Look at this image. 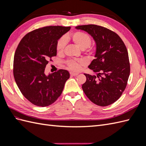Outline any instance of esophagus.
I'll list each match as a JSON object with an SVG mask.
<instances>
[{
	"mask_svg": "<svg viewBox=\"0 0 146 146\" xmlns=\"http://www.w3.org/2000/svg\"><path fill=\"white\" fill-rule=\"evenodd\" d=\"M70 75L71 76H77V75H78V73H75V72H70Z\"/></svg>",
	"mask_w": 146,
	"mask_h": 146,
	"instance_id": "34e87169",
	"label": "esophagus"
}]
</instances>
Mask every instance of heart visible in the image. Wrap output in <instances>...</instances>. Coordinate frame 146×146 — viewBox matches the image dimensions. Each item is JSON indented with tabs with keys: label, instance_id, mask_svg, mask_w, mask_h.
<instances>
[{
	"label": "heart",
	"instance_id": "b5f03b06",
	"mask_svg": "<svg viewBox=\"0 0 146 146\" xmlns=\"http://www.w3.org/2000/svg\"><path fill=\"white\" fill-rule=\"evenodd\" d=\"M70 39L74 43L81 49L83 50L90 45L91 39L88 34L80 32H75L72 33L69 37L61 38L56 44V50L58 54H62L64 52L66 44V39ZM84 64L83 60H77L73 61H69L67 62L68 68L70 70L77 71L80 69L81 66Z\"/></svg>",
	"mask_w": 146,
	"mask_h": 146
}]
</instances>
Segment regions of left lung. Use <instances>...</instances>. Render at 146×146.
<instances>
[{
    "instance_id": "1",
    "label": "left lung",
    "mask_w": 146,
    "mask_h": 146,
    "mask_svg": "<svg viewBox=\"0 0 146 146\" xmlns=\"http://www.w3.org/2000/svg\"><path fill=\"white\" fill-rule=\"evenodd\" d=\"M76 29L90 35L96 43L95 59L88 68L97 76L84 74L86 81L82 89L94 104L101 107L111 105L122 95L130 76L127 48L118 35L107 28L90 24Z\"/></svg>"
}]
</instances>
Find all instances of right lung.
I'll return each instance as SVG.
<instances>
[{
    "label": "right lung",
    "instance_id": "obj_1",
    "mask_svg": "<svg viewBox=\"0 0 146 146\" xmlns=\"http://www.w3.org/2000/svg\"><path fill=\"white\" fill-rule=\"evenodd\" d=\"M70 27L48 26L24 36L17 46L13 61V74L25 98L39 107L53 104L62 93L70 77L67 70L46 75V65L56 55V44ZM51 60V59H50Z\"/></svg>",
    "mask_w": 146,
    "mask_h": 146
}]
</instances>
